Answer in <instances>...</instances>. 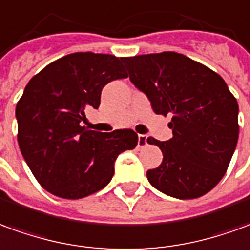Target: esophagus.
I'll list each match as a JSON object with an SVG mask.
<instances>
[{
  "label": "esophagus",
  "mask_w": 250,
  "mask_h": 250,
  "mask_svg": "<svg viewBox=\"0 0 250 250\" xmlns=\"http://www.w3.org/2000/svg\"><path fill=\"white\" fill-rule=\"evenodd\" d=\"M146 144H148V143H146V136H145V134H139V143H137V146H139V148H143V146H145Z\"/></svg>",
  "instance_id": "esophagus-1"
}]
</instances>
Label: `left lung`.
<instances>
[{"label":"left lung","instance_id":"left-lung-1","mask_svg":"<svg viewBox=\"0 0 250 250\" xmlns=\"http://www.w3.org/2000/svg\"><path fill=\"white\" fill-rule=\"evenodd\" d=\"M129 79L148 97L156 114H171L172 139L159 141L163 162L146 172L155 188L194 199L218 185L238 140V104L228 84L206 65L176 52L122 60Z\"/></svg>","mask_w":250,"mask_h":250}]
</instances>
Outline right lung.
<instances>
[{
	"label": "right lung",
	"instance_id": "add662e5",
	"mask_svg": "<svg viewBox=\"0 0 250 250\" xmlns=\"http://www.w3.org/2000/svg\"><path fill=\"white\" fill-rule=\"evenodd\" d=\"M122 60L75 52L44 67L25 86L16 106L19 146L51 194L79 199L102 190L114 175L118 155L137 145L132 129L102 133L82 126L84 111L100 107L105 84L128 77Z\"/></svg>",
	"mask_w": 250,
	"mask_h": 250
}]
</instances>
